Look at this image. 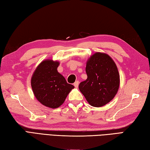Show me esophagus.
<instances>
[{
	"mask_svg": "<svg viewBox=\"0 0 150 150\" xmlns=\"http://www.w3.org/2000/svg\"><path fill=\"white\" fill-rule=\"evenodd\" d=\"M74 86L75 88H77L78 87V86H79V82H78V81H76L74 83Z\"/></svg>",
	"mask_w": 150,
	"mask_h": 150,
	"instance_id": "obj_1",
	"label": "esophagus"
}]
</instances>
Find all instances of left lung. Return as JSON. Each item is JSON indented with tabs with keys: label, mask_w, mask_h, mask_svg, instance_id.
I'll return each mask as SVG.
<instances>
[{
	"label": "left lung",
	"mask_w": 150,
	"mask_h": 150,
	"mask_svg": "<svg viewBox=\"0 0 150 150\" xmlns=\"http://www.w3.org/2000/svg\"><path fill=\"white\" fill-rule=\"evenodd\" d=\"M88 78L79 85L81 91L90 105L100 107L115 98L120 86V75L112 58L97 52L86 62Z\"/></svg>",
	"instance_id": "obj_1"
}]
</instances>
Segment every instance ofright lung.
<instances>
[{
  "label": "right lung",
  "instance_id": "right-lung-1",
  "mask_svg": "<svg viewBox=\"0 0 150 150\" xmlns=\"http://www.w3.org/2000/svg\"><path fill=\"white\" fill-rule=\"evenodd\" d=\"M60 63L57 60H43L33 73L31 85L34 96L39 102L51 109H56L64 103L74 86L68 83L58 72Z\"/></svg>",
  "mask_w": 150,
  "mask_h": 150
}]
</instances>
